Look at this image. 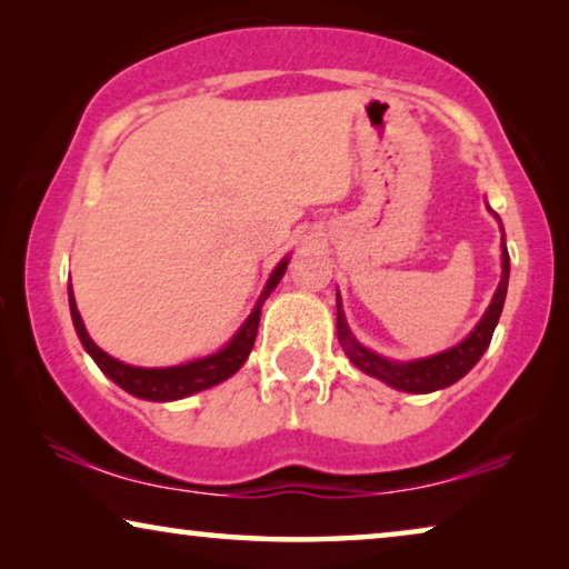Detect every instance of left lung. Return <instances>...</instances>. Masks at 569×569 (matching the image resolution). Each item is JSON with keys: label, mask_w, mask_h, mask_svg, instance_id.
<instances>
[{"label": "left lung", "mask_w": 569, "mask_h": 569, "mask_svg": "<svg viewBox=\"0 0 569 569\" xmlns=\"http://www.w3.org/2000/svg\"><path fill=\"white\" fill-rule=\"evenodd\" d=\"M488 211L498 219V227H501V281H498L493 299H490L486 313H482V319L475 325L472 332L465 337L462 342L449 347V350L429 355V358H417V360L383 358V355L372 352L370 347L362 345L360 339L352 335V329L347 325L345 311H342V299H339V291H337V339L355 368L362 370L370 378L383 380L386 386L396 388V391L431 393L457 383V380L468 376V372L478 366L482 352L488 350L490 337L496 332L498 319H501L506 291H508V270H511L501 217H498L490 207Z\"/></svg>", "instance_id": "1"}]
</instances>
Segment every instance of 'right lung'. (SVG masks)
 Here are the masks:
<instances>
[{
	"mask_svg": "<svg viewBox=\"0 0 569 569\" xmlns=\"http://www.w3.org/2000/svg\"><path fill=\"white\" fill-rule=\"evenodd\" d=\"M288 258L291 256H286L273 268V273L268 276V281H266V286H262V291L258 296L256 307H252V311H250V317L242 321V327L232 335L230 342H227L224 347H219L217 352L203 355V358H193L189 362H181V366H168V368L127 366V362L112 358V355H107L94 342V339L89 337L87 327H83L79 307H76L73 288H68V307H71L76 335H79L83 350L91 355V360L97 362L99 370L104 372L109 380H114L122 391H127L134 398H146V401H160V403L181 401V398H189L199 391H207V388H211V386H219L222 380L232 378L234 372L244 366L252 345H256L262 303H266L270 293H273V288L281 283V278L288 268Z\"/></svg>",
	"mask_w": 569,
	"mask_h": 569,
	"instance_id": "obj_1",
	"label": "right lung"
}]
</instances>
